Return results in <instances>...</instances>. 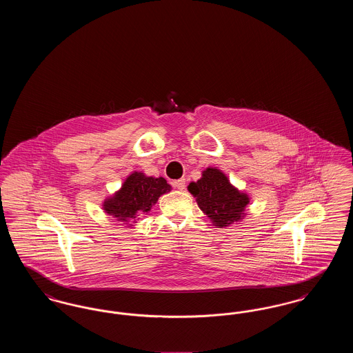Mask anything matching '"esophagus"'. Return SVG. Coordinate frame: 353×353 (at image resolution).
Returning <instances> with one entry per match:
<instances>
[{"label": "esophagus", "instance_id": "1", "mask_svg": "<svg viewBox=\"0 0 353 353\" xmlns=\"http://www.w3.org/2000/svg\"><path fill=\"white\" fill-rule=\"evenodd\" d=\"M185 184H186L185 179H180V180L173 181V186H174V188H177V189H180V190H183V189H184Z\"/></svg>", "mask_w": 353, "mask_h": 353}]
</instances>
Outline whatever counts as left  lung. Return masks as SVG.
Here are the masks:
<instances>
[{
    "label": "left lung",
    "mask_w": 353,
    "mask_h": 353,
    "mask_svg": "<svg viewBox=\"0 0 353 353\" xmlns=\"http://www.w3.org/2000/svg\"><path fill=\"white\" fill-rule=\"evenodd\" d=\"M188 190L196 197L202 212L219 228L241 219L249 203V197L239 193L216 168L203 170L201 179L197 183H190Z\"/></svg>",
    "instance_id": "left-lung-1"
}]
</instances>
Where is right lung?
Instances as JSON below:
<instances>
[{
	"instance_id": "obj_1",
	"label": "right lung",
	"mask_w": 353,
	"mask_h": 353,
	"mask_svg": "<svg viewBox=\"0 0 353 353\" xmlns=\"http://www.w3.org/2000/svg\"><path fill=\"white\" fill-rule=\"evenodd\" d=\"M170 190L163 177H145L143 173H132L118 193L104 202V210L121 221H132L137 213L151 210L159 197Z\"/></svg>"
}]
</instances>
